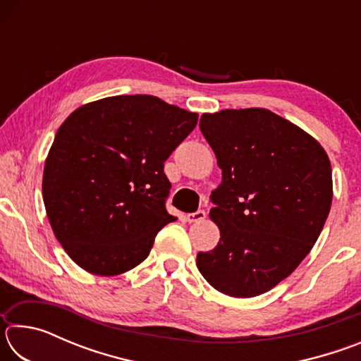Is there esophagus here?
<instances>
[{"label":"esophagus","instance_id":"obj_1","mask_svg":"<svg viewBox=\"0 0 361 361\" xmlns=\"http://www.w3.org/2000/svg\"><path fill=\"white\" fill-rule=\"evenodd\" d=\"M185 218L188 223H199V221H204L207 218V213L204 210H197L195 213H188Z\"/></svg>","mask_w":361,"mask_h":361}]
</instances>
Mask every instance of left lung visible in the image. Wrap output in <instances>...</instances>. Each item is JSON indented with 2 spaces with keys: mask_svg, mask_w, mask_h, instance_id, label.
<instances>
[{
  "mask_svg": "<svg viewBox=\"0 0 361 361\" xmlns=\"http://www.w3.org/2000/svg\"><path fill=\"white\" fill-rule=\"evenodd\" d=\"M223 180L212 192L219 242L197 269L232 298L262 295L312 250L333 202L331 162L317 140L266 108L200 116Z\"/></svg>",
  "mask_w": 361,
  "mask_h": 361,
  "instance_id": "8db88e82",
  "label": "left lung"
}]
</instances>
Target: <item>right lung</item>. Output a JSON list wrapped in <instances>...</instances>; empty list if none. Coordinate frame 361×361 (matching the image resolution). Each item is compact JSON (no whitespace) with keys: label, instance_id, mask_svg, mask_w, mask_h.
Here are the masks:
<instances>
[{"label":"right lung","instance_id":"right-lung-1","mask_svg":"<svg viewBox=\"0 0 361 361\" xmlns=\"http://www.w3.org/2000/svg\"><path fill=\"white\" fill-rule=\"evenodd\" d=\"M197 113L152 95L106 97L76 108L49 149L42 200L66 255L94 276L130 271L164 226L170 181L164 162Z\"/></svg>","mask_w":361,"mask_h":361}]
</instances>
